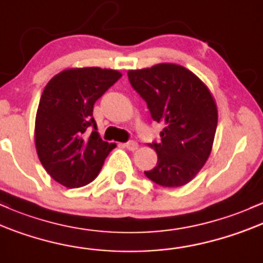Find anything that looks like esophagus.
Masks as SVG:
<instances>
[{
  "instance_id": "1",
  "label": "esophagus",
  "mask_w": 263,
  "mask_h": 263,
  "mask_svg": "<svg viewBox=\"0 0 263 263\" xmlns=\"http://www.w3.org/2000/svg\"><path fill=\"white\" fill-rule=\"evenodd\" d=\"M125 147L128 150H130V152H135V150L138 149V143L137 141H128V143H125Z\"/></svg>"
}]
</instances>
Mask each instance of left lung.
I'll use <instances>...</instances> for the list:
<instances>
[{
	"label": "left lung",
	"mask_w": 263,
	"mask_h": 263,
	"mask_svg": "<svg viewBox=\"0 0 263 263\" xmlns=\"http://www.w3.org/2000/svg\"><path fill=\"white\" fill-rule=\"evenodd\" d=\"M129 82L146 102L152 118L164 124L154 169L144 171L166 187L187 184L210 156L217 126V107L205 83L185 67L160 63L128 70Z\"/></svg>",
	"instance_id": "left-lung-1"
}]
</instances>
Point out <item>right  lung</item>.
Returning a JSON list of instances; mask_svg holds the SVG:
<instances>
[{
	"label": "right lung",
	"instance_id": "1",
	"mask_svg": "<svg viewBox=\"0 0 263 263\" xmlns=\"http://www.w3.org/2000/svg\"><path fill=\"white\" fill-rule=\"evenodd\" d=\"M122 73L99 67L70 68L44 88L36 114L34 143L53 180L74 189L98 176L116 143L102 140L93 118L94 103Z\"/></svg>",
	"mask_w": 263,
	"mask_h": 263
}]
</instances>
